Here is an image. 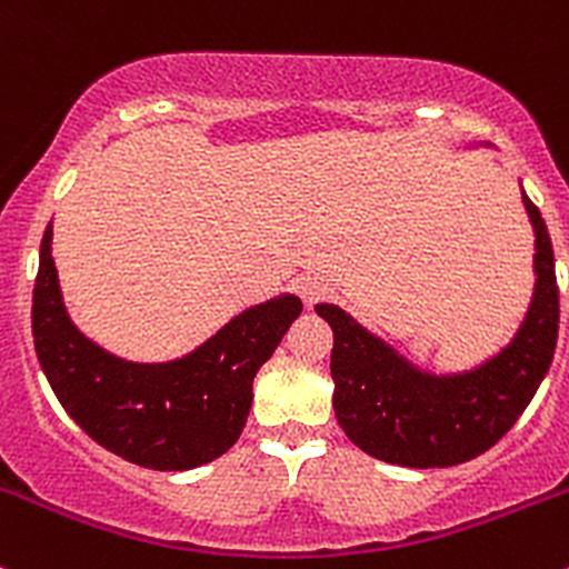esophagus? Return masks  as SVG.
Listing matches in <instances>:
<instances>
[{"label": "esophagus", "instance_id": "34e87169", "mask_svg": "<svg viewBox=\"0 0 569 569\" xmlns=\"http://www.w3.org/2000/svg\"><path fill=\"white\" fill-rule=\"evenodd\" d=\"M330 280L319 278V274H302V278H297V295L302 297L306 306H317L325 297H330Z\"/></svg>", "mask_w": 569, "mask_h": 569}]
</instances>
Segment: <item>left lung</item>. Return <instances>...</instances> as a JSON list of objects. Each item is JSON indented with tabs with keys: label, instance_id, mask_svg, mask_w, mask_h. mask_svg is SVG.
<instances>
[{
	"label": "left lung",
	"instance_id": "obj_1",
	"mask_svg": "<svg viewBox=\"0 0 569 569\" xmlns=\"http://www.w3.org/2000/svg\"><path fill=\"white\" fill-rule=\"evenodd\" d=\"M531 217L533 297L507 349L465 375H427L336 306H317L332 327V407L347 438L401 468H451L485 455L515 427L548 375L559 336V286L542 214Z\"/></svg>",
	"mask_w": 569,
	"mask_h": 569
}]
</instances>
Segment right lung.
<instances>
[{
  "mask_svg": "<svg viewBox=\"0 0 569 569\" xmlns=\"http://www.w3.org/2000/svg\"><path fill=\"white\" fill-rule=\"evenodd\" d=\"M300 311V297L280 295L239 313L187 358L129 363L71 325L51 258V222L40 242L32 291L40 369L96 443L142 468L189 470L226 455L250 416L252 377Z\"/></svg>",
  "mask_w": 569,
  "mask_h": 569,
  "instance_id": "right-lung-1",
  "label": "right lung"
}]
</instances>
